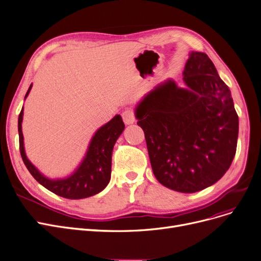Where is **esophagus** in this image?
I'll return each mask as SVG.
<instances>
[{
	"label": "esophagus",
	"instance_id": "1",
	"mask_svg": "<svg viewBox=\"0 0 261 261\" xmlns=\"http://www.w3.org/2000/svg\"><path fill=\"white\" fill-rule=\"evenodd\" d=\"M122 119L123 122L126 124H132L135 121V115H134V112L131 109H127L122 112Z\"/></svg>",
	"mask_w": 261,
	"mask_h": 261
}]
</instances>
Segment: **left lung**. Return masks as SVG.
Segmentation results:
<instances>
[{
  "label": "left lung",
  "mask_w": 261,
  "mask_h": 261,
  "mask_svg": "<svg viewBox=\"0 0 261 261\" xmlns=\"http://www.w3.org/2000/svg\"><path fill=\"white\" fill-rule=\"evenodd\" d=\"M182 74L185 87L168 79L150 90L134 112L159 182L194 193L228 171L239 118L229 87L206 53L190 52Z\"/></svg>",
  "instance_id": "left-lung-1"
}]
</instances>
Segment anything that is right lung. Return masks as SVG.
Returning <instances> with one entry per match:
<instances>
[{"label":"right lung","instance_id":"obj_1","mask_svg":"<svg viewBox=\"0 0 261 261\" xmlns=\"http://www.w3.org/2000/svg\"><path fill=\"white\" fill-rule=\"evenodd\" d=\"M32 86L31 84L24 100L29 96ZM22 120L23 108L18 118L20 153L29 172L41 186L52 193L68 199H82L94 196L106 189L111 179L113 148L124 130V123L120 115H115L95 132L81 163L69 176L56 179L44 176L28 159L22 133Z\"/></svg>","mask_w":261,"mask_h":261}]
</instances>
